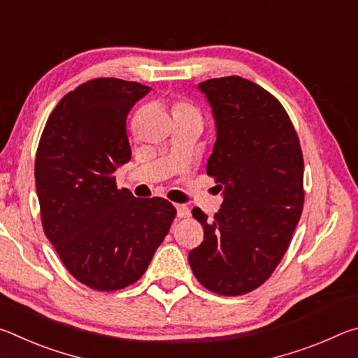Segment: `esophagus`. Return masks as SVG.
I'll return each mask as SVG.
<instances>
[{
  "label": "esophagus",
  "instance_id": "obj_1",
  "mask_svg": "<svg viewBox=\"0 0 358 358\" xmlns=\"http://www.w3.org/2000/svg\"><path fill=\"white\" fill-rule=\"evenodd\" d=\"M175 208H177V216L178 217H187V216H189V208H187L186 205L177 203V205H175Z\"/></svg>",
  "mask_w": 358,
  "mask_h": 358
}]
</instances>
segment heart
<instances>
[{"mask_svg": "<svg viewBox=\"0 0 358 358\" xmlns=\"http://www.w3.org/2000/svg\"><path fill=\"white\" fill-rule=\"evenodd\" d=\"M175 115H187V117L201 118L197 107L194 106L192 102H189V101H180V102H177V106H175Z\"/></svg>", "mask_w": 358, "mask_h": 358, "instance_id": "b5f03b06", "label": "heart"}]
</instances>
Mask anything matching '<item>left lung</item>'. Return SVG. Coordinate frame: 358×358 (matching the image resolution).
Instances as JSON below:
<instances>
[{"label":"left lung","instance_id":"obj_1","mask_svg":"<svg viewBox=\"0 0 358 358\" xmlns=\"http://www.w3.org/2000/svg\"><path fill=\"white\" fill-rule=\"evenodd\" d=\"M213 112L216 142L207 164L222 191L221 210L189 252L191 270L220 295L251 292L268 280L287 251L303 210V155L281 102L243 77L199 83Z\"/></svg>","mask_w":358,"mask_h":358}]
</instances>
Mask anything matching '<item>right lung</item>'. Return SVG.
<instances>
[{"label":"right lung","instance_id":"right-lung-1","mask_svg":"<svg viewBox=\"0 0 358 358\" xmlns=\"http://www.w3.org/2000/svg\"><path fill=\"white\" fill-rule=\"evenodd\" d=\"M150 87L93 78L48 117L36 153V192L45 237L69 273L102 292L141 278L177 210L161 197L118 189L115 171L131 159L126 117Z\"/></svg>","mask_w":358,"mask_h":358}]
</instances>
